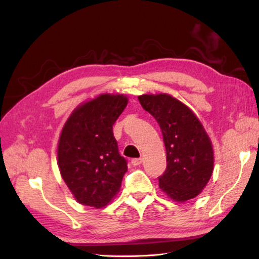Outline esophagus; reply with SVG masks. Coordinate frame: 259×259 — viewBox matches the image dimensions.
Returning <instances> with one entry per match:
<instances>
[{"label":"esophagus","mask_w":259,"mask_h":259,"mask_svg":"<svg viewBox=\"0 0 259 259\" xmlns=\"http://www.w3.org/2000/svg\"><path fill=\"white\" fill-rule=\"evenodd\" d=\"M142 162V158H136L131 160V163H133V166H139V164Z\"/></svg>","instance_id":"esophagus-1"}]
</instances>
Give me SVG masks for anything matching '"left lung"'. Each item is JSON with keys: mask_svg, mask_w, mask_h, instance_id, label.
<instances>
[{"mask_svg": "<svg viewBox=\"0 0 259 259\" xmlns=\"http://www.w3.org/2000/svg\"><path fill=\"white\" fill-rule=\"evenodd\" d=\"M139 102L160 126L167 152V169L159 188L170 199L184 202L197 197L213 171V149L192 110L167 93L142 95Z\"/></svg>", "mask_w": 259, "mask_h": 259, "instance_id": "1", "label": "left lung"}]
</instances>
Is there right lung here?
Masks as SVG:
<instances>
[{"instance_id":"add662e5","label":"right lung","mask_w":259,"mask_h":259,"mask_svg":"<svg viewBox=\"0 0 259 259\" xmlns=\"http://www.w3.org/2000/svg\"><path fill=\"white\" fill-rule=\"evenodd\" d=\"M126 104V96L103 93L79 104L65 121L58 142V166L81 205L102 208L120 191L128 167L112 125Z\"/></svg>"}]
</instances>
